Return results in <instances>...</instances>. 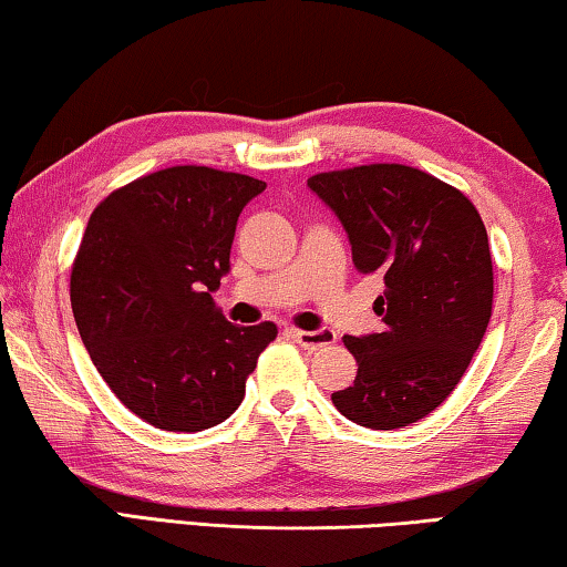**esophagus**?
I'll use <instances>...</instances> for the list:
<instances>
[{"label": "esophagus", "instance_id": "34e87169", "mask_svg": "<svg viewBox=\"0 0 567 567\" xmlns=\"http://www.w3.org/2000/svg\"><path fill=\"white\" fill-rule=\"evenodd\" d=\"M289 334L303 347V350H321V347L334 344L337 339L332 329H324V327L317 329V332H299V329H289Z\"/></svg>", "mask_w": 567, "mask_h": 567}]
</instances>
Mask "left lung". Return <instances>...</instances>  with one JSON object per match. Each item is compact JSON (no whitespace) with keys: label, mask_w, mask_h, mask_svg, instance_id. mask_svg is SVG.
<instances>
[{"label":"left lung","mask_w":567,"mask_h":567,"mask_svg":"<svg viewBox=\"0 0 567 567\" xmlns=\"http://www.w3.org/2000/svg\"><path fill=\"white\" fill-rule=\"evenodd\" d=\"M337 215L360 274H378L382 332L344 337L357 360L332 403L374 431L411 425L458 385L492 317L489 238L476 207L446 182L405 164H364L309 177Z\"/></svg>","instance_id":"left-lung-1"}]
</instances>
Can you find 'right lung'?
<instances>
[{"label": "right lung", "instance_id": "1", "mask_svg": "<svg viewBox=\"0 0 567 567\" xmlns=\"http://www.w3.org/2000/svg\"><path fill=\"white\" fill-rule=\"evenodd\" d=\"M266 182L169 167L95 207L71 276L75 324L95 370L154 429L195 433L230 417L274 321L238 327L213 293L230 271L238 217Z\"/></svg>", "mask_w": 567, "mask_h": 567}]
</instances>
